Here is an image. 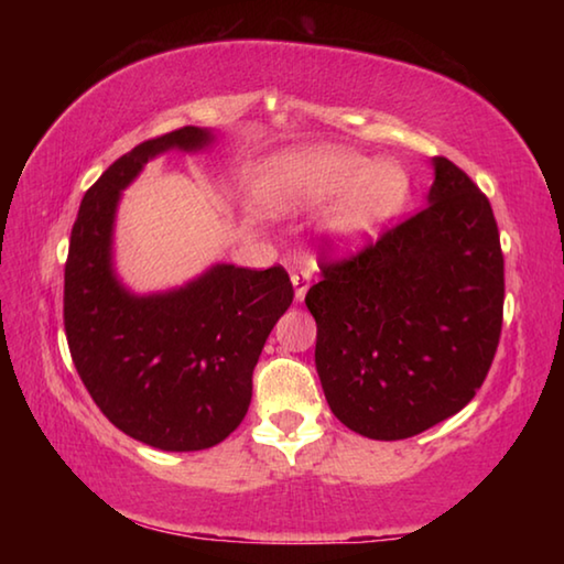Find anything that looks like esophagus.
<instances>
[{
	"label": "esophagus",
	"instance_id": "esophagus-1",
	"mask_svg": "<svg viewBox=\"0 0 564 564\" xmlns=\"http://www.w3.org/2000/svg\"><path fill=\"white\" fill-rule=\"evenodd\" d=\"M291 283H293L295 301H303L305 293H308V289H311V271H295L291 275Z\"/></svg>",
	"mask_w": 564,
	"mask_h": 564
}]
</instances>
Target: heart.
I'll list each match as a JSON object with an SVG mask.
<instances>
[{
    "instance_id": "heart-1",
    "label": "heart",
    "mask_w": 564,
    "mask_h": 564,
    "mask_svg": "<svg viewBox=\"0 0 564 564\" xmlns=\"http://www.w3.org/2000/svg\"><path fill=\"white\" fill-rule=\"evenodd\" d=\"M408 176L395 161H368L350 151L318 147L271 159L259 181L263 206L275 214L305 212L328 204L323 236L343 251H356L380 236L403 212Z\"/></svg>"
}]
</instances>
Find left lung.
Returning <instances> with one entry per match:
<instances>
[{
	"instance_id": "left-lung-1",
	"label": "left lung",
	"mask_w": 564,
	"mask_h": 564,
	"mask_svg": "<svg viewBox=\"0 0 564 564\" xmlns=\"http://www.w3.org/2000/svg\"><path fill=\"white\" fill-rule=\"evenodd\" d=\"M427 206L305 293L316 370L343 425L403 441L475 398L502 330L505 263L488 196L433 159Z\"/></svg>"
}]
</instances>
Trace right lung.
Listing matches in <instances>:
<instances>
[{
  "label": "right lung",
  "mask_w": 564,
  "mask_h": 564,
  "mask_svg": "<svg viewBox=\"0 0 564 564\" xmlns=\"http://www.w3.org/2000/svg\"><path fill=\"white\" fill-rule=\"evenodd\" d=\"M184 127L133 147L79 206L64 269V330L82 383L121 433L169 453L206 451L246 415L263 343L293 301L283 265L216 263L181 289L139 295L113 271L121 191L159 154L202 151Z\"/></svg>",
  "instance_id": "right-lung-1"
}]
</instances>
